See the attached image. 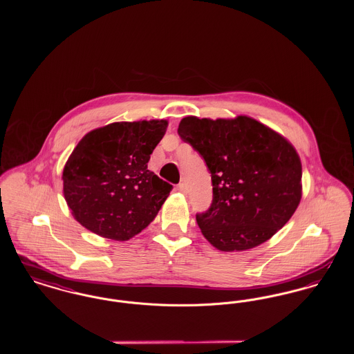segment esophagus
I'll use <instances>...</instances> for the list:
<instances>
[{
  "label": "esophagus",
  "instance_id": "34e87169",
  "mask_svg": "<svg viewBox=\"0 0 354 354\" xmlns=\"http://www.w3.org/2000/svg\"><path fill=\"white\" fill-rule=\"evenodd\" d=\"M176 189L179 192H182V194H187V187H185V183H179V185H176Z\"/></svg>",
  "mask_w": 354,
  "mask_h": 354
}]
</instances>
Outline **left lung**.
I'll list each match as a JSON object with an SVG mask.
<instances>
[{
  "label": "left lung",
  "instance_id": "8db88e82",
  "mask_svg": "<svg viewBox=\"0 0 354 354\" xmlns=\"http://www.w3.org/2000/svg\"><path fill=\"white\" fill-rule=\"evenodd\" d=\"M178 134L204 159L212 203L196 214L220 251H245L283 228L301 199V162L284 136L256 119L185 117Z\"/></svg>",
  "mask_w": 354,
  "mask_h": 354
}]
</instances>
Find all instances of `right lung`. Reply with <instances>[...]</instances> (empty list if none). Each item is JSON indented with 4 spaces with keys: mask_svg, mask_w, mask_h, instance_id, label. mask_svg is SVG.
I'll return each instance as SVG.
<instances>
[{
    "mask_svg": "<svg viewBox=\"0 0 354 354\" xmlns=\"http://www.w3.org/2000/svg\"><path fill=\"white\" fill-rule=\"evenodd\" d=\"M167 124L165 119L115 122L80 140L62 180L68 208L84 228L124 241L155 219L172 185L147 163Z\"/></svg>",
    "mask_w": 354,
    "mask_h": 354,
    "instance_id": "obj_1",
    "label": "right lung"
}]
</instances>
